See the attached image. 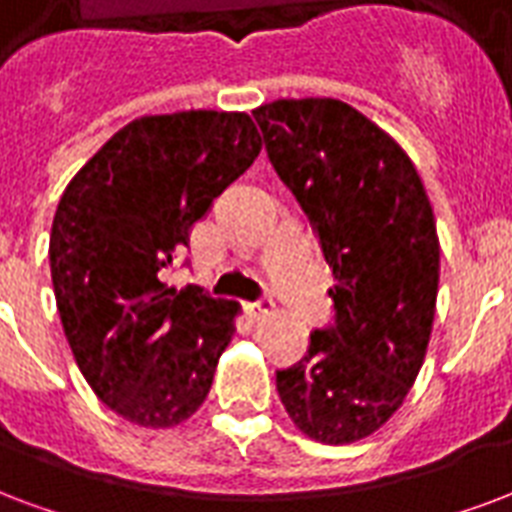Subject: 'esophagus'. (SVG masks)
Masks as SVG:
<instances>
[{
	"instance_id": "34e87169",
	"label": "esophagus",
	"mask_w": 512,
	"mask_h": 512,
	"mask_svg": "<svg viewBox=\"0 0 512 512\" xmlns=\"http://www.w3.org/2000/svg\"><path fill=\"white\" fill-rule=\"evenodd\" d=\"M275 313V307H272L270 299H259V302H248L245 305V315L251 318V321H261V318H267V315Z\"/></svg>"
}]
</instances>
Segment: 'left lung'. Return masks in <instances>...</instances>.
Segmentation results:
<instances>
[{
  "mask_svg": "<svg viewBox=\"0 0 512 512\" xmlns=\"http://www.w3.org/2000/svg\"><path fill=\"white\" fill-rule=\"evenodd\" d=\"M253 118L334 280V326L278 372L280 402L310 440L359 443L402 407L426 359L440 283L432 205L402 145L340 99H278Z\"/></svg>",
  "mask_w": 512,
  "mask_h": 512,
  "instance_id": "left-lung-1",
  "label": "left lung"
}]
</instances>
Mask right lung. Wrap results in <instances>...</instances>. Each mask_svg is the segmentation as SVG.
Returning <instances> with one entry per match:
<instances>
[{"label":"right lung","instance_id":"1","mask_svg":"<svg viewBox=\"0 0 512 512\" xmlns=\"http://www.w3.org/2000/svg\"><path fill=\"white\" fill-rule=\"evenodd\" d=\"M259 153L248 113L142 115L61 194L48 248L61 326L88 386L129 424L169 429L207 399L240 302L161 272Z\"/></svg>","mask_w":512,"mask_h":512}]
</instances>
